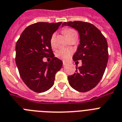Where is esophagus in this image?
Instances as JSON below:
<instances>
[{
	"instance_id": "1",
	"label": "esophagus",
	"mask_w": 122,
	"mask_h": 122,
	"mask_svg": "<svg viewBox=\"0 0 122 122\" xmlns=\"http://www.w3.org/2000/svg\"><path fill=\"white\" fill-rule=\"evenodd\" d=\"M63 66H66V63H65V61H63Z\"/></svg>"
}]
</instances>
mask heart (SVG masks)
<instances>
[{
  "label": "heart",
  "instance_id": "b5f03b06",
  "mask_svg": "<svg viewBox=\"0 0 122 122\" xmlns=\"http://www.w3.org/2000/svg\"><path fill=\"white\" fill-rule=\"evenodd\" d=\"M63 33H65L67 39H69L70 37H72L75 35H77L76 31L72 28H67V29L64 30ZM54 41H55V34H53L52 35L51 40H50L51 45L52 47L54 46ZM71 54H72V52L70 50L66 49H61L57 51L56 54V56L59 59H63L64 61H67L70 59V57L71 56Z\"/></svg>",
  "mask_w": 122,
  "mask_h": 122
}]
</instances>
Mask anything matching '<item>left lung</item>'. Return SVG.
<instances>
[{
	"mask_svg": "<svg viewBox=\"0 0 122 122\" xmlns=\"http://www.w3.org/2000/svg\"><path fill=\"white\" fill-rule=\"evenodd\" d=\"M63 26L73 28L80 35V44L73 59L81 60L82 65L76 67V73L68 76V82L76 91L85 92L94 88L104 75L108 61V43L100 30L92 24L70 21L63 23Z\"/></svg>",
	"mask_w": 122,
	"mask_h": 122,
	"instance_id": "1",
	"label": "left lung"
}]
</instances>
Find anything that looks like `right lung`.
<instances>
[{
  "mask_svg": "<svg viewBox=\"0 0 122 122\" xmlns=\"http://www.w3.org/2000/svg\"><path fill=\"white\" fill-rule=\"evenodd\" d=\"M62 22H39L25 29L16 44V63L20 76L28 87L38 93L46 92L54 83L56 73L63 61L54 57L50 40ZM52 58L51 62L44 57Z\"/></svg>",
  "mask_w": 122,
  "mask_h": 122,
  "instance_id": "right-lung-1",
  "label": "right lung"
}]
</instances>
